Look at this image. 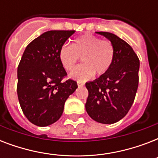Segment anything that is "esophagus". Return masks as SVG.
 Listing matches in <instances>:
<instances>
[{"instance_id":"34e87169","label":"esophagus","mask_w":158,"mask_h":158,"mask_svg":"<svg viewBox=\"0 0 158 158\" xmlns=\"http://www.w3.org/2000/svg\"><path fill=\"white\" fill-rule=\"evenodd\" d=\"M77 84H78V86L79 87H81V86H84V83L81 81H77Z\"/></svg>"}]
</instances>
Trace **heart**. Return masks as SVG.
<instances>
[{"label": "heart", "instance_id": "b5f03b06", "mask_svg": "<svg viewBox=\"0 0 158 158\" xmlns=\"http://www.w3.org/2000/svg\"><path fill=\"white\" fill-rule=\"evenodd\" d=\"M114 47L109 40L92 34H85L75 38L72 45L64 44L59 51V59L66 70L73 69L80 57L84 64L77 67L70 77L79 81H85L94 76H101L110 69L114 60Z\"/></svg>", "mask_w": 158, "mask_h": 158}]
</instances>
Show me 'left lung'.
<instances>
[{
    "label": "left lung",
    "instance_id": "1",
    "mask_svg": "<svg viewBox=\"0 0 158 158\" xmlns=\"http://www.w3.org/2000/svg\"><path fill=\"white\" fill-rule=\"evenodd\" d=\"M114 47V60L110 69L85 84L89 96L85 108L97 122L113 124L125 117L130 110L139 86V60L133 48L115 34L96 32Z\"/></svg>",
    "mask_w": 158,
    "mask_h": 158
}]
</instances>
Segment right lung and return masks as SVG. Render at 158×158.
<instances>
[{"label":"right lung","instance_id":"right-lung-1","mask_svg":"<svg viewBox=\"0 0 158 158\" xmlns=\"http://www.w3.org/2000/svg\"><path fill=\"white\" fill-rule=\"evenodd\" d=\"M74 30H52L32 41L19 64L17 94L21 109L31 123L48 126L59 120L64 102L78 88L66 71L59 51Z\"/></svg>","mask_w":158,"mask_h":158}]
</instances>
